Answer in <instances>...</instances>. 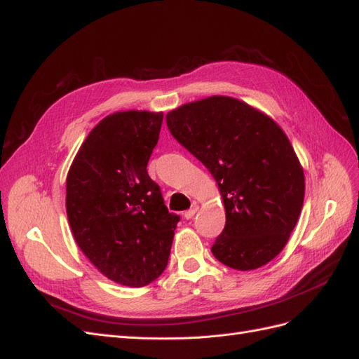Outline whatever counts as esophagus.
<instances>
[{
    "mask_svg": "<svg viewBox=\"0 0 359 359\" xmlns=\"http://www.w3.org/2000/svg\"><path fill=\"white\" fill-rule=\"evenodd\" d=\"M198 210H199V206H198L196 203H194V205L191 206V208H190V210H187L186 212H184V217H186V219H187V220H190V219H193V215L198 212Z\"/></svg>",
    "mask_w": 359,
    "mask_h": 359,
    "instance_id": "34e87169",
    "label": "esophagus"
}]
</instances>
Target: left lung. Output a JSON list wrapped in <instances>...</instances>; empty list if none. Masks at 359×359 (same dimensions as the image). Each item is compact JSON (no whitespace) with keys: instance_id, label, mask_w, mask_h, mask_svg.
Segmentation results:
<instances>
[{"instance_id":"1","label":"left lung","mask_w":359,"mask_h":359,"mask_svg":"<svg viewBox=\"0 0 359 359\" xmlns=\"http://www.w3.org/2000/svg\"><path fill=\"white\" fill-rule=\"evenodd\" d=\"M169 132L211 172L226 210L211 252L226 266H264L285 248L304 202V170L274 119L212 95L166 115Z\"/></svg>"}]
</instances>
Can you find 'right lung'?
Instances as JSON below:
<instances>
[{
  "mask_svg": "<svg viewBox=\"0 0 359 359\" xmlns=\"http://www.w3.org/2000/svg\"><path fill=\"white\" fill-rule=\"evenodd\" d=\"M161 123V112L106 116L86 136L67 175L74 240L103 276L123 286L142 287L161 276L180 222L147 170Z\"/></svg>",
  "mask_w": 359,
  "mask_h": 359,
  "instance_id": "1",
  "label": "right lung"
}]
</instances>
